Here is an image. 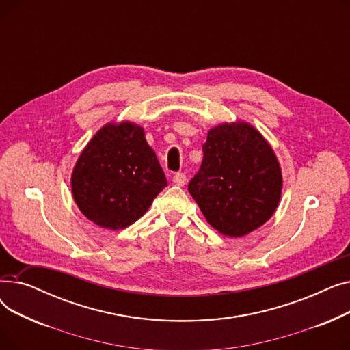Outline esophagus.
Returning <instances> with one entry per match:
<instances>
[{
    "instance_id": "obj_1",
    "label": "esophagus",
    "mask_w": 350,
    "mask_h": 350,
    "mask_svg": "<svg viewBox=\"0 0 350 350\" xmlns=\"http://www.w3.org/2000/svg\"><path fill=\"white\" fill-rule=\"evenodd\" d=\"M186 181H187V177H186L185 173H176L173 176V183L177 186H185Z\"/></svg>"
}]
</instances>
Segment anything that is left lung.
Wrapping results in <instances>:
<instances>
[{
  "mask_svg": "<svg viewBox=\"0 0 350 350\" xmlns=\"http://www.w3.org/2000/svg\"><path fill=\"white\" fill-rule=\"evenodd\" d=\"M203 163L189 191L208 224L227 237H244L271 218L280 203L282 173L269 143L245 122L213 127Z\"/></svg>",
  "mask_w": 350,
  "mask_h": 350,
  "instance_id": "1",
  "label": "left lung"
}]
</instances>
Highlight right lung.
<instances>
[{
  "instance_id": "add662e5",
  "label": "right lung",
  "mask_w": 350,
  "mask_h": 350,
  "mask_svg": "<svg viewBox=\"0 0 350 350\" xmlns=\"http://www.w3.org/2000/svg\"><path fill=\"white\" fill-rule=\"evenodd\" d=\"M70 186L88 219L122 230L149 210L167 180L143 127L122 122L105 124L90 139L73 167Z\"/></svg>"
}]
</instances>
